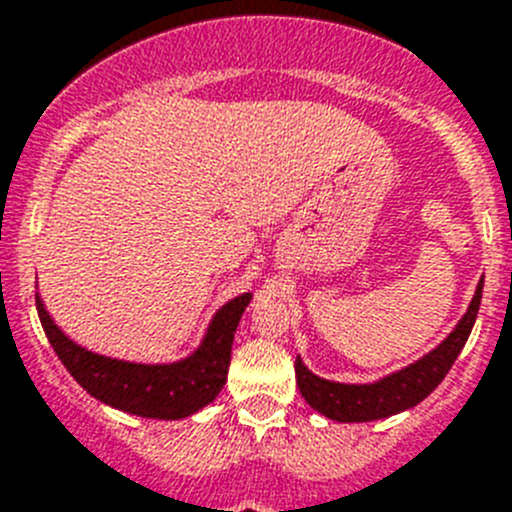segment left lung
Here are the masks:
<instances>
[{"label": "left lung", "mask_w": 512, "mask_h": 512, "mask_svg": "<svg viewBox=\"0 0 512 512\" xmlns=\"http://www.w3.org/2000/svg\"><path fill=\"white\" fill-rule=\"evenodd\" d=\"M482 300V280L477 285V293L467 308L465 318L457 323L455 331L444 338L432 353L407 366V369L396 371L376 384L351 386L326 381L321 376L310 374L303 366L300 358H295V381L315 412L326 414L333 422H371V419H384L391 414H399L409 407H417L419 401L427 399L447 374H450L455 358L460 356L462 346L470 338L472 326H475L477 310Z\"/></svg>", "instance_id": "left-lung-1"}]
</instances>
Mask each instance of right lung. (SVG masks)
Wrapping results in <instances>:
<instances>
[{
  "label": "right lung",
  "instance_id": "1",
  "mask_svg": "<svg viewBox=\"0 0 512 512\" xmlns=\"http://www.w3.org/2000/svg\"><path fill=\"white\" fill-rule=\"evenodd\" d=\"M250 300L252 295L245 293L222 305L194 356L171 366H143L80 348L52 323L40 295H35L37 315H40L47 341L52 343L57 358L70 371V376L103 404L148 419L189 417L207 407L222 391L227 381L234 331Z\"/></svg>",
  "mask_w": 512,
  "mask_h": 512
}]
</instances>
